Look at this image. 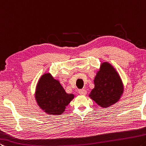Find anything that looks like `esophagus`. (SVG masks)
Wrapping results in <instances>:
<instances>
[{"instance_id": "1", "label": "esophagus", "mask_w": 146, "mask_h": 146, "mask_svg": "<svg viewBox=\"0 0 146 146\" xmlns=\"http://www.w3.org/2000/svg\"><path fill=\"white\" fill-rule=\"evenodd\" d=\"M79 94L83 96H85L87 94V90L85 89H80L79 90Z\"/></svg>"}]
</instances>
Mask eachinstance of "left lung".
Instances as JSON below:
<instances>
[{
    "mask_svg": "<svg viewBox=\"0 0 146 146\" xmlns=\"http://www.w3.org/2000/svg\"><path fill=\"white\" fill-rule=\"evenodd\" d=\"M94 88L89 95L90 98L104 108L118 102L123 91L120 76L115 69L106 62L102 63L94 78Z\"/></svg>",
    "mask_w": 146,
    "mask_h": 146,
    "instance_id": "left-lung-1",
    "label": "left lung"
}]
</instances>
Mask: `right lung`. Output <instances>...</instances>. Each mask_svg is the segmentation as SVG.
I'll use <instances>...</instances> for the list:
<instances>
[{
    "mask_svg": "<svg viewBox=\"0 0 146 146\" xmlns=\"http://www.w3.org/2000/svg\"><path fill=\"white\" fill-rule=\"evenodd\" d=\"M35 98L37 104L44 112L60 115L74 98V95L67 94L59 81L54 80L48 73L42 76L38 82Z\"/></svg>",
    "mask_w": 146,
    "mask_h": 146,
    "instance_id": "add662e5",
    "label": "right lung"
}]
</instances>
